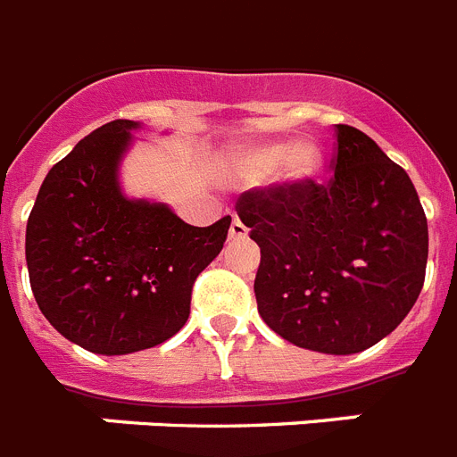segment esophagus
I'll return each instance as SVG.
<instances>
[{
	"instance_id": "1",
	"label": "esophagus",
	"mask_w": 457,
	"mask_h": 457,
	"mask_svg": "<svg viewBox=\"0 0 457 457\" xmlns=\"http://www.w3.org/2000/svg\"><path fill=\"white\" fill-rule=\"evenodd\" d=\"M228 237H231V240H245V237H247V226L237 220V217H233L231 228H228Z\"/></svg>"
}]
</instances>
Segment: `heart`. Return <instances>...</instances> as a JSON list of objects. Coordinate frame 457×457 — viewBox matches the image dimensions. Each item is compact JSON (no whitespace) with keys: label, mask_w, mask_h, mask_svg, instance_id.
Listing matches in <instances>:
<instances>
[{"label":"heart","mask_w":457,"mask_h":457,"mask_svg":"<svg viewBox=\"0 0 457 457\" xmlns=\"http://www.w3.org/2000/svg\"><path fill=\"white\" fill-rule=\"evenodd\" d=\"M326 169L321 147L310 140H268L240 154L237 170L245 180H263L277 170V185L284 189H303L319 180Z\"/></svg>","instance_id":"heart-1"}]
</instances>
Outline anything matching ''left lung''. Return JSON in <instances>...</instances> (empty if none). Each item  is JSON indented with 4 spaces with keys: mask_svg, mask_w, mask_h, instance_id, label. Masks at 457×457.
<instances>
[{
    "mask_svg": "<svg viewBox=\"0 0 457 457\" xmlns=\"http://www.w3.org/2000/svg\"><path fill=\"white\" fill-rule=\"evenodd\" d=\"M335 178L247 191L237 214L261 247V319L300 349H370L414 307L428 263V220L407 170L349 124H335Z\"/></svg>",
    "mask_w": 457,
    "mask_h": 457,
    "instance_id": "obj_1",
    "label": "left lung"
}]
</instances>
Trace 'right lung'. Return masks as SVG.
Returning <instances> with one entry per match:
<instances>
[{
  "mask_svg": "<svg viewBox=\"0 0 457 457\" xmlns=\"http://www.w3.org/2000/svg\"><path fill=\"white\" fill-rule=\"evenodd\" d=\"M134 120L85 136L48 170L27 220L25 256L38 310L73 345L101 356L150 349L187 323L191 287L224 247L231 217L182 221L169 203L120 182Z\"/></svg>",
  "mask_w": 457,
  "mask_h": 457,
  "instance_id": "1",
  "label": "right lung"
}]
</instances>
